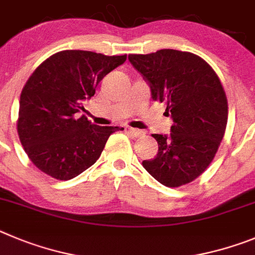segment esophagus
I'll list each match as a JSON object with an SVG mask.
<instances>
[{
	"label": "esophagus",
	"mask_w": 255,
	"mask_h": 255,
	"mask_svg": "<svg viewBox=\"0 0 255 255\" xmlns=\"http://www.w3.org/2000/svg\"><path fill=\"white\" fill-rule=\"evenodd\" d=\"M127 132L129 133L130 136H133V137H141V136H143V132H142V130H139V129H136V128L128 127L127 128Z\"/></svg>",
	"instance_id": "1"
}]
</instances>
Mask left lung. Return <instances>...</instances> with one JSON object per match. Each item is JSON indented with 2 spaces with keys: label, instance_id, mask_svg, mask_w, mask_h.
<instances>
[{
  "label": "left lung",
  "instance_id": "left-lung-1",
  "mask_svg": "<svg viewBox=\"0 0 255 255\" xmlns=\"http://www.w3.org/2000/svg\"><path fill=\"white\" fill-rule=\"evenodd\" d=\"M128 59L174 122L169 136L153 134L157 155L142 165L165 187L193 182L213 160L228 125V99L219 76L205 59L182 50L129 54Z\"/></svg>",
  "mask_w": 255,
  "mask_h": 255
}]
</instances>
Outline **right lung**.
I'll list each match as a JSON object with an SVG mask.
<instances>
[{"label": "right lung", "mask_w": 255, "mask_h": 255, "mask_svg": "<svg viewBox=\"0 0 255 255\" xmlns=\"http://www.w3.org/2000/svg\"><path fill=\"white\" fill-rule=\"evenodd\" d=\"M126 59L127 54L62 50L31 73L20 95L17 133L39 170L70 180L99 159L109 136L119 128L93 125L79 113L104 76Z\"/></svg>", "instance_id": "1"}]
</instances>
